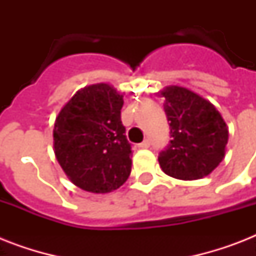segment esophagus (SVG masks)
Instances as JSON below:
<instances>
[{"label":"esophagus","mask_w":256,"mask_h":256,"mask_svg":"<svg viewBox=\"0 0 256 256\" xmlns=\"http://www.w3.org/2000/svg\"><path fill=\"white\" fill-rule=\"evenodd\" d=\"M138 148H150V140H144L142 144H138Z\"/></svg>","instance_id":"obj_1"}]
</instances>
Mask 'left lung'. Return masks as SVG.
<instances>
[{
  "mask_svg": "<svg viewBox=\"0 0 256 256\" xmlns=\"http://www.w3.org/2000/svg\"><path fill=\"white\" fill-rule=\"evenodd\" d=\"M164 96L171 140L158 160L164 174L194 180L212 172L226 154L228 128L210 100L190 88L171 85Z\"/></svg>",
  "mask_w": 256,
  "mask_h": 256,
  "instance_id": "8db88e82",
  "label": "left lung"
}]
</instances>
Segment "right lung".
Returning <instances> with one entry per match:
<instances>
[{
    "instance_id": "obj_1",
    "label": "right lung",
    "mask_w": 256,
    "mask_h": 256,
    "mask_svg": "<svg viewBox=\"0 0 256 256\" xmlns=\"http://www.w3.org/2000/svg\"><path fill=\"white\" fill-rule=\"evenodd\" d=\"M124 96L108 84L78 90L61 108L53 130L54 154L82 190L106 194L126 182L132 148L120 120Z\"/></svg>"
}]
</instances>
